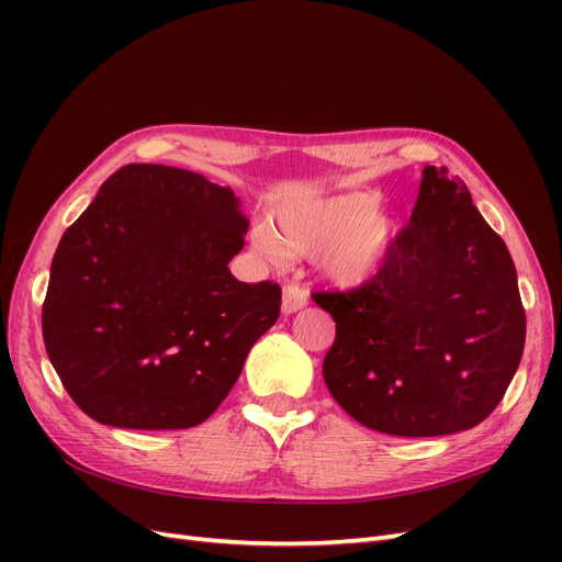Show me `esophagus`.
I'll return each instance as SVG.
<instances>
[{"instance_id": "obj_1", "label": "esophagus", "mask_w": 562, "mask_h": 562, "mask_svg": "<svg viewBox=\"0 0 562 562\" xmlns=\"http://www.w3.org/2000/svg\"><path fill=\"white\" fill-rule=\"evenodd\" d=\"M307 307V291L297 283H285L283 285V300H281V312L283 314H295Z\"/></svg>"}]
</instances>
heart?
<instances>
[{
  "instance_id": "obj_1",
  "label": "heart",
  "mask_w": 562,
  "mask_h": 562,
  "mask_svg": "<svg viewBox=\"0 0 562 562\" xmlns=\"http://www.w3.org/2000/svg\"><path fill=\"white\" fill-rule=\"evenodd\" d=\"M382 196L370 190L291 203L265 225L252 229V244L271 260L321 250L318 267L333 283L359 288L370 283L394 255L403 223L378 211Z\"/></svg>"
}]
</instances>
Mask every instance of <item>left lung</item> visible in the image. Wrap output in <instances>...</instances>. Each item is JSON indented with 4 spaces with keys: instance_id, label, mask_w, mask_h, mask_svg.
I'll use <instances>...</instances> for the list:
<instances>
[{
    "instance_id": "obj_1",
    "label": "left lung",
    "mask_w": 562,
    "mask_h": 562,
    "mask_svg": "<svg viewBox=\"0 0 562 562\" xmlns=\"http://www.w3.org/2000/svg\"><path fill=\"white\" fill-rule=\"evenodd\" d=\"M312 297L335 321L323 380L368 429H471L518 370L525 310L514 260L446 166L424 168L411 225L375 279Z\"/></svg>"
}]
</instances>
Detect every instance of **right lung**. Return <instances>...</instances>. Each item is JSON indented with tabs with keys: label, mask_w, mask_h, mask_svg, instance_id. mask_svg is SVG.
Here are the masks:
<instances>
[{
	"label": "right lung",
	"mask_w": 562,
	"mask_h": 562,
	"mask_svg": "<svg viewBox=\"0 0 562 562\" xmlns=\"http://www.w3.org/2000/svg\"><path fill=\"white\" fill-rule=\"evenodd\" d=\"M246 229L229 187L182 168L128 164L103 182L42 307L48 361L91 419L161 431L217 411L281 310L279 283L227 269Z\"/></svg>",
	"instance_id": "right-lung-1"
}]
</instances>
